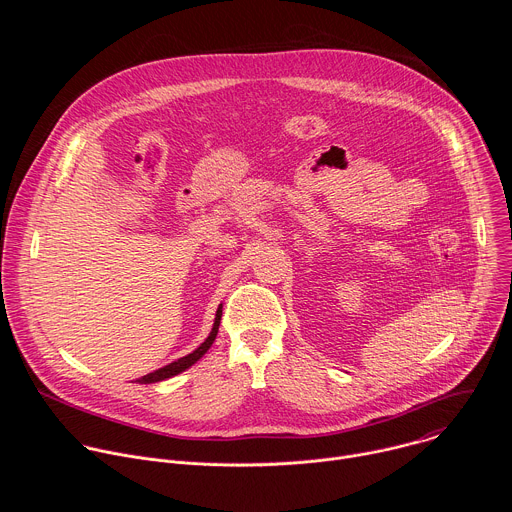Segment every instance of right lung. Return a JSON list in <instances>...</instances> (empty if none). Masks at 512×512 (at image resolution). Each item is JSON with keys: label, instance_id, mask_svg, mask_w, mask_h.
Masks as SVG:
<instances>
[{"label": "right lung", "instance_id": "add662e5", "mask_svg": "<svg viewBox=\"0 0 512 512\" xmlns=\"http://www.w3.org/2000/svg\"><path fill=\"white\" fill-rule=\"evenodd\" d=\"M221 316H223V310L218 308V310H216V318H214V324H212V330H210L208 338H206V340H204L196 350H192L190 354H186V356H182V358H176V360L168 362L166 367H160V369H156V371H152V373H148V375H143L141 379H137V383H143V385L158 383V381H164V379L176 377V375H180L182 371L190 369L192 364H194L198 358H202V356L206 354V350L212 346V342H214V338H216V334H218V324H221Z\"/></svg>", "mask_w": 512, "mask_h": 512}]
</instances>
